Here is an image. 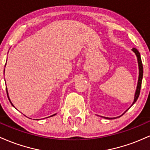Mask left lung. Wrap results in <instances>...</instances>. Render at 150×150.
Segmentation results:
<instances>
[{
    "label": "left lung",
    "mask_w": 150,
    "mask_h": 150,
    "mask_svg": "<svg viewBox=\"0 0 150 150\" xmlns=\"http://www.w3.org/2000/svg\"><path fill=\"white\" fill-rule=\"evenodd\" d=\"M132 51H133L135 53L136 56H137V61H138V65H139V78H138V82H137V89H136L135 94H134V101H133V103H132V105H133L134 103L137 101V98H138V97H139V93H140L141 85H142V76H143V66H142V60H141L140 54H139V52H138V50H137V49L134 48V47L132 48ZM127 110H128V109H127ZM127 110H126V111H127ZM105 118L112 119V118H108V117H105Z\"/></svg>",
    "instance_id": "obj_1"
}]
</instances>
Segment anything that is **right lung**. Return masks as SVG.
<instances>
[{
    "mask_svg": "<svg viewBox=\"0 0 150 150\" xmlns=\"http://www.w3.org/2000/svg\"><path fill=\"white\" fill-rule=\"evenodd\" d=\"M6 92H7V95H8V91H7V89H6ZM8 99H9V97L8 96ZM9 100H10V99H9ZM10 102H11V100H10ZM11 104H12V103H11ZM12 105H13V104H12ZM54 115H52V116H54Z\"/></svg>",
    "mask_w": 150,
    "mask_h": 150,
    "instance_id": "add662e5",
    "label": "right lung"
}]
</instances>
